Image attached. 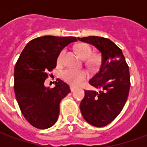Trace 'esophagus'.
<instances>
[{"mask_svg": "<svg viewBox=\"0 0 147 147\" xmlns=\"http://www.w3.org/2000/svg\"><path fill=\"white\" fill-rule=\"evenodd\" d=\"M70 90H71V92H73L74 90H76V87H75V86H70Z\"/></svg>", "mask_w": 147, "mask_h": 147, "instance_id": "1", "label": "esophagus"}]
</instances>
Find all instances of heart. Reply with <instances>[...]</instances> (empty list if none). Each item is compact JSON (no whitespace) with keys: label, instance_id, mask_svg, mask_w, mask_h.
Instances as JSON below:
<instances>
[{"label":"heart","instance_id":"heart-1","mask_svg":"<svg viewBox=\"0 0 147 147\" xmlns=\"http://www.w3.org/2000/svg\"><path fill=\"white\" fill-rule=\"evenodd\" d=\"M77 50L79 52L80 55L83 58H88L90 57L92 53V49L87 44H81L78 46ZM64 54V50L60 53L58 56V61L61 62L63 59ZM91 63H95L97 62V58H92L90 60ZM87 76V74L86 71L83 70H77V69H73V68H67L62 72V77L66 82L73 84V85H78L80 84L83 80H84Z\"/></svg>","mask_w":147,"mask_h":147}]
</instances>
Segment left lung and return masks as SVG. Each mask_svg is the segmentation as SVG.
Instances as JSON below:
<instances>
[{
    "label": "left lung",
    "mask_w": 147,
    "mask_h": 147,
    "mask_svg": "<svg viewBox=\"0 0 147 147\" xmlns=\"http://www.w3.org/2000/svg\"><path fill=\"white\" fill-rule=\"evenodd\" d=\"M94 46L102 56L98 72L89 83L96 90H85L80 110L87 123L104 127L120 114L126 103L130 89L129 67L122 50L110 39L89 36L78 38Z\"/></svg>",
    "instance_id": "left-lung-1"
}]
</instances>
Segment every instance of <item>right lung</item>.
<instances>
[{"label":"right lung","instance_id":"1","mask_svg":"<svg viewBox=\"0 0 147 147\" xmlns=\"http://www.w3.org/2000/svg\"><path fill=\"white\" fill-rule=\"evenodd\" d=\"M76 37L46 35L31 40L21 53L14 70L16 98L25 119L39 129H46L54 124L60 113V102L70 87L57 80L50 89L45 86L48 72L57 66L62 49Z\"/></svg>","mask_w":147,"mask_h":147}]
</instances>
